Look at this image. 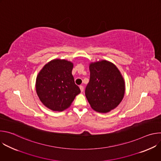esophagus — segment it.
<instances>
[{
  "label": "esophagus",
  "mask_w": 161,
  "mask_h": 161,
  "mask_svg": "<svg viewBox=\"0 0 161 161\" xmlns=\"http://www.w3.org/2000/svg\"><path fill=\"white\" fill-rule=\"evenodd\" d=\"M80 88L81 92H83V90H84V88H83V86L82 85H80Z\"/></svg>",
  "instance_id": "obj_1"
}]
</instances>
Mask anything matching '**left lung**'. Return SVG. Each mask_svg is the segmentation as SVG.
Listing matches in <instances>:
<instances>
[{
    "label": "left lung",
    "instance_id": "left-lung-1",
    "mask_svg": "<svg viewBox=\"0 0 161 161\" xmlns=\"http://www.w3.org/2000/svg\"><path fill=\"white\" fill-rule=\"evenodd\" d=\"M90 80L85 96L91 107L99 113H107L122 101L125 92L124 80L112 63L106 60L92 63Z\"/></svg>",
    "mask_w": 161,
    "mask_h": 161
}]
</instances>
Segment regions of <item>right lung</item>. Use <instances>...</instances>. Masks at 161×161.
Returning a JSON list of instances; mask_svg holds the SVG:
<instances>
[{"mask_svg":"<svg viewBox=\"0 0 161 161\" xmlns=\"http://www.w3.org/2000/svg\"><path fill=\"white\" fill-rule=\"evenodd\" d=\"M73 64L65 60L55 59L46 64L36 78L37 94L42 104L53 111L67 108L80 93L75 83Z\"/></svg>","mask_w":161,"mask_h":161,"instance_id":"1","label":"right lung"}]
</instances>
